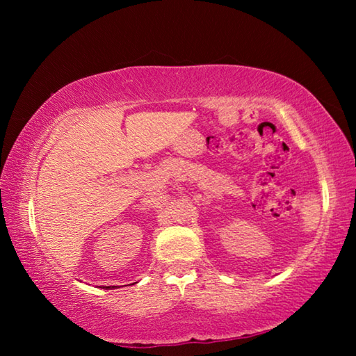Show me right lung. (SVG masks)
I'll return each instance as SVG.
<instances>
[{
  "mask_svg": "<svg viewBox=\"0 0 356 356\" xmlns=\"http://www.w3.org/2000/svg\"><path fill=\"white\" fill-rule=\"evenodd\" d=\"M104 289H113V287H111V286H105Z\"/></svg>",
  "mask_w": 356,
  "mask_h": 356,
  "instance_id": "add662e5",
  "label": "right lung"
}]
</instances>
